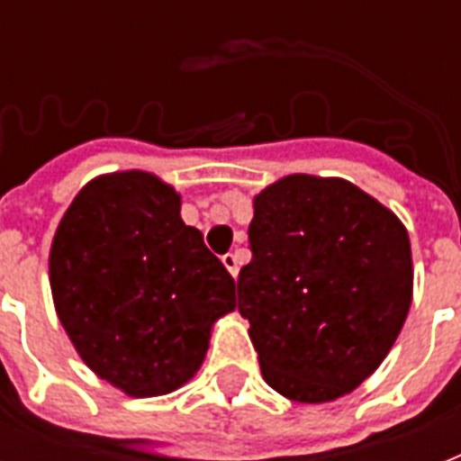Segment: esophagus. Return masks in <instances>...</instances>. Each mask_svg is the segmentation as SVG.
<instances>
[{"mask_svg": "<svg viewBox=\"0 0 461 461\" xmlns=\"http://www.w3.org/2000/svg\"><path fill=\"white\" fill-rule=\"evenodd\" d=\"M222 263H224V267L230 270L231 277H237V275H239V260H237V256H234V253H224Z\"/></svg>", "mask_w": 461, "mask_h": 461, "instance_id": "1", "label": "esophagus"}]
</instances>
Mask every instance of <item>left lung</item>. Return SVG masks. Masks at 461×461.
I'll return each instance as SVG.
<instances>
[{
  "label": "left lung",
  "mask_w": 461,
  "mask_h": 461,
  "mask_svg": "<svg viewBox=\"0 0 461 461\" xmlns=\"http://www.w3.org/2000/svg\"><path fill=\"white\" fill-rule=\"evenodd\" d=\"M249 241L239 313L267 385L306 404L357 390L411 306L404 224L349 181L289 174L253 198Z\"/></svg>",
  "instance_id": "1"
}]
</instances>
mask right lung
<instances>
[{"instance_id":"right-lung-1","label":"right lung","mask_w":461,"mask_h":461,"mask_svg":"<svg viewBox=\"0 0 461 461\" xmlns=\"http://www.w3.org/2000/svg\"><path fill=\"white\" fill-rule=\"evenodd\" d=\"M181 195L155 174L114 172L81 188L50 251L61 325L90 371L129 397L194 378L217 318L237 308L234 280Z\"/></svg>"}]
</instances>
